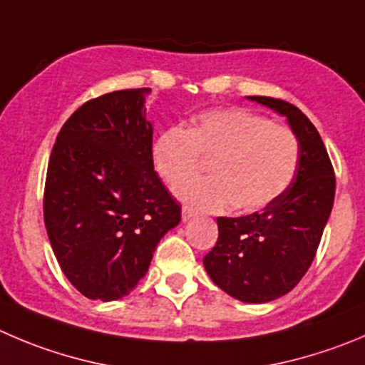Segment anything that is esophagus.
<instances>
[{"instance_id": "obj_1", "label": "esophagus", "mask_w": 365, "mask_h": 365, "mask_svg": "<svg viewBox=\"0 0 365 365\" xmlns=\"http://www.w3.org/2000/svg\"><path fill=\"white\" fill-rule=\"evenodd\" d=\"M180 215H182V220H185V222L192 220V218L195 217V213H193L192 210H188V207H182V213H180Z\"/></svg>"}]
</instances>
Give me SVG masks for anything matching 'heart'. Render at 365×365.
<instances>
[{
	"label": "heart",
	"mask_w": 365,
	"mask_h": 365,
	"mask_svg": "<svg viewBox=\"0 0 365 365\" xmlns=\"http://www.w3.org/2000/svg\"><path fill=\"white\" fill-rule=\"evenodd\" d=\"M210 163L213 177L175 188L182 202L204 211L227 206L255 213L276 202L296 175L299 141L284 125L240 107L200 114L188 130L170 127L152 143V165L170 186Z\"/></svg>",
	"instance_id": "heart-1"
}]
</instances>
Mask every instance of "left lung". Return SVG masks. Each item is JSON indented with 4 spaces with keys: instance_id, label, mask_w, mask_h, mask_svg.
<instances>
[{
    "instance_id": "left-lung-1",
    "label": "left lung",
    "mask_w": 365,
    "mask_h": 365,
    "mask_svg": "<svg viewBox=\"0 0 365 365\" xmlns=\"http://www.w3.org/2000/svg\"><path fill=\"white\" fill-rule=\"evenodd\" d=\"M287 118L299 141V165L289 190L262 211L218 217V240L204 269L218 289L244 303L289 294L310 269L335 199V175L317 128L296 106L247 96Z\"/></svg>"
}]
</instances>
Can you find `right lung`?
Returning <instances> with one entry per match:
<instances>
[{"mask_svg": "<svg viewBox=\"0 0 365 365\" xmlns=\"http://www.w3.org/2000/svg\"><path fill=\"white\" fill-rule=\"evenodd\" d=\"M148 95L123 89L86 102L62 125L48 163V238L69 283L89 299L127 296L180 222L152 165Z\"/></svg>", "mask_w": 365, "mask_h": 365, "instance_id": "obj_1", "label": "right lung"}]
</instances>
